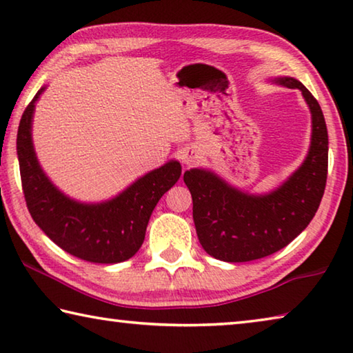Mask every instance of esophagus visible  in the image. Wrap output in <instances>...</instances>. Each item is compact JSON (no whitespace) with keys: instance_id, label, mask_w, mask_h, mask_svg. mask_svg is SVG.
<instances>
[{"instance_id":"1","label":"esophagus","mask_w":353,"mask_h":353,"mask_svg":"<svg viewBox=\"0 0 353 353\" xmlns=\"http://www.w3.org/2000/svg\"><path fill=\"white\" fill-rule=\"evenodd\" d=\"M197 159H199L197 150H186V152L181 153V161H183L184 164H188V165L194 164Z\"/></svg>"}]
</instances>
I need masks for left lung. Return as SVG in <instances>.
<instances>
[{"instance_id": "1", "label": "left lung", "mask_w": 353, "mask_h": 353, "mask_svg": "<svg viewBox=\"0 0 353 353\" xmlns=\"http://www.w3.org/2000/svg\"><path fill=\"white\" fill-rule=\"evenodd\" d=\"M279 83L302 90L313 119L308 156L290 180L269 195L255 197L230 188L211 172L184 173L200 244L221 261L245 263L281 250L313 221L325 190L328 134L322 109L300 81L281 78Z\"/></svg>"}]
</instances>
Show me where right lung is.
Returning a JSON list of instances; mask_svg holds the SVG:
<instances>
[{"instance_id": "add662e5", "label": "right lung", "mask_w": 353, "mask_h": 353, "mask_svg": "<svg viewBox=\"0 0 353 353\" xmlns=\"http://www.w3.org/2000/svg\"><path fill=\"white\" fill-rule=\"evenodd\" d=\"M21 115L17 134L21 189L28 211L40 230L70 255L89 263L114 264L130 259L141 248L150 216L159 199L178 181L181 165L167 163L100 205H83L61 194L40 169L31 141L34 103Z\"/></svg>"}]
</instances>
